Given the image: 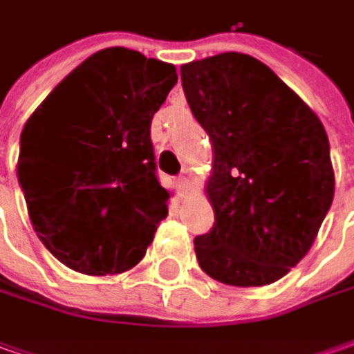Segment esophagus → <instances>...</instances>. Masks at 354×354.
<instances>
[{
	"label": "esophagus",
	"mask_w": 354,
	"mask_h": 354,
	"mask_svg": "<svg viewBox=\"0 0 354 354\" xmlns=\"http://www.w3.org/2000/svg\"><path fill=\"white\" fill-rule=\"evenodd\" d=\"M176 188H178V192H180V194H184V192L188 189V178H186V176L178 178V180H176Z\"/></svg>",
	"instance_id": "1"
}]
</instances>
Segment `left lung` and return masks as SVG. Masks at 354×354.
<instances>
[{
	"instance_id": "8db88e82",
	"label": "left lung",
	"mask_w": 354,
	"mask_h": 354,
	"mask_svg": "<svg viewBox=\"0 0 354 354\" xmlns=\"http://www.w3.org/2000/svg\"><path fill=\"white\" fill-rule=\"evenodd\" d=\"M209 135L214 227L194 239L201 270L229 286L280 280L311 249L335 192L319 117L261 60L223 53L180 68Z\"/></svg>"
}]
</instances>
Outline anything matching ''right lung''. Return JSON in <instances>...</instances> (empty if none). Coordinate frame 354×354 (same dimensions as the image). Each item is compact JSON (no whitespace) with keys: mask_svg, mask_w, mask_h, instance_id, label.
Segmentation results:
<instances>
[{"mask_svg":"<svg viewBox=\"0 0 354 354\" xmlns=\"http://www.w3.org/2000/svg\"><path fill=\"white\" fill-rule=\"evenodd\" d=\"M176 68L121 46L100 50L29 117L17 178L46 249L82 274L133 268L168 215L156 178L153 115Z\"/></svg>","mask_w":354,"mask_h":354,"instance_id":"add662e5","label":"right lung"}]
</instances>
